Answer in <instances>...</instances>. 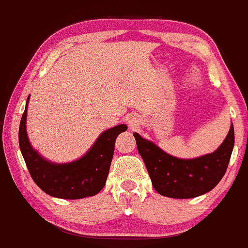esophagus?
<instances>
[{"label":"esophagus","mask_w":248,"mask_h":248,"mask_svg":"<svg viewBox=\"0 0 248 248\" xmlns=\"http://www.w3.org/2000/svg\"><path fill=\"white\" fill-rule=\"evenodd\" d=\"M129 124L132 129H136V127H138L139 125V118L136 117V116H132V117L129 118Z\"/></svg>","instance_id":"34e87169"}]
</instances>
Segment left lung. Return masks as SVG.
Segmentation results:
<instances>
[{
  "instance_id": "1",
  "label": "left lung",
  "mask_w": 248,
  "mask_h": 248,
  "mask_svg": "<svg viewBox=\"0 0 248 248\" xmlns=\"http://www.w3.org/2000/svg\"><path fill=\"white\" fill-rule=\"evenodd\" d=\"M133 136L154 189L170 199H193L212 190L228 170L234 146L233 125L217 151L189 160L170 155L138 133Z\"/></svg>"
}]
</instances>
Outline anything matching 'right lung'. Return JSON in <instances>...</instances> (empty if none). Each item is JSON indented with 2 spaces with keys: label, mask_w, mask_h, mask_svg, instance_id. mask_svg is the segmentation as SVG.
Masks as SVG:
<instances>
[{
  "label": "right lung",
  "mask_w": 248,
  "mask_h": 248,
  "mask_svg": "<svg viewBox=\"0 0 248 248\" xmlns=\"http://www.w3.org/2000/svg\"><path fill=\"white\" fill-rule=\"evenodd\" d=\"M29 97L20 118L18 140L32 180L43 191L58 199L78 200L100 193L109 174L116 138L127 130L126 125H117L102 133L86 155L77 161L52 164L43 159L29 142L25 125Z\"/></svg>",
  "instance_id": "1"
}]
</instances>
